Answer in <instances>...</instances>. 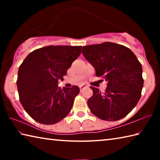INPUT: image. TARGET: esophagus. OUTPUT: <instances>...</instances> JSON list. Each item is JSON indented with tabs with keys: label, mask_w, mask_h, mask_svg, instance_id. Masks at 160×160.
<instances>
[{
	"label": "esophagus",
	"mask_w": 160,
	"mask_h": 160,
	"mask_svg": "<svg viewBox=\"0 0 160 160\" xmlns=\"http://www.w3.org/2000/svg\"><path fill=\"white\" fill-rule=\"evenodd\" d=\"M85 88V87H84V85H82V86H80V91H82V90H83V88Z\"/></svg>",
	"instance_id": "obj_1"
}]
</instances>
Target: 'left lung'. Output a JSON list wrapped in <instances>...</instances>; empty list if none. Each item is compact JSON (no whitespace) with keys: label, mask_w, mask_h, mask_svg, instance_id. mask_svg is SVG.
Segmentation results:
<instances>
[{"label":"left lung","mask_w":160,"mask_h":160,"mask_svg":"<svg viewBox=\"0 0 160 160\" xmlns=\"http://www.w3.org/2000/svg\"><path fill=\"white\" fill-rule=\"evenodd\" d=\"M82 53L94 67L97 77L107 82L104 92L90 87L88 101L91 112L108 121L123 118L133 109L141 97L142 68L130 48L112 42L84 46Z\"/></svg>","instance_id":"obj_1"}]
</instances>
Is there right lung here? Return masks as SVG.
I'll return each instance as SVG.
<instances>
[{"mask_svg": "<svg viewBox=\"0 0 160 160\" xmlns=\"http://www.w3.org/2000/svg\"><path fill=\"white\" fill-rule=\"evenodd\" d=\"M81 46H48L32 51L19 67L17 86L24 109L37 122L51 125L70 113L78 86L58 88V80L81 53Z\"/></svg>", "mask_w": 160, "mask_h": 160, "instance_id": "right-lung-1", "label": "right lung"}]
</instances>
